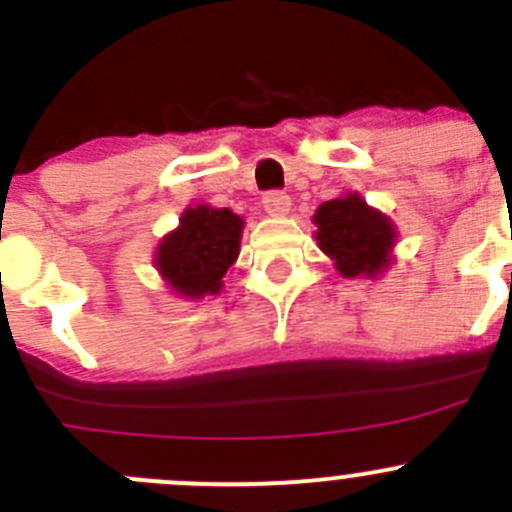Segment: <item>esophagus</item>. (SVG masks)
Returning <instances> with one entry per match:
<instances>
[{"label": "esophagus", "mask_w": 512, "mask_h": 512, "mask_svg": "<svg viewBox=\"0 0 512 512\" xmlns=\"http://www.w3.org/2000/svg\"><path fill=\"white\" fill-rule=\"evenodd\" d=\"M262 205H265L267 213L272 215V218H282V215L289 213V208H292V200H289V195L285 193H267L265 198H262Z\"/></svg>", "instance_id": "1"}]
</instances>
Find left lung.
<instances>
[{
    "instance_id": "obj_1",
    "label": "left lung",
    "mask_w": 512,
    "mask_h": 512,
    "mask_svg": "<svg viewBox=\"0 0 512 512\" xmlns=\"http://www.w3.org/2000/svg\"><path fill=\"white\" fill-rule=\"evenodd\" d=\"M317 245L347 280H376L394 265L396 225L389 215L371 208L359 193L339 195L317 208Z\"/></svg>"
}]
</instances>
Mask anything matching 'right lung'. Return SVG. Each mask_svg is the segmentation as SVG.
<instances>
[{
	"mask_svg": "<svg viewBox=\"0 0 512 512\" xmlns=\"http://www.w3.org/2000/svg\"><path fill=\"white\" fill-rule=\"evenodd\" d=\"M242 227L245 220L230 208L188 205L178 227L160 237L153 260L170 292L193 302L223 292V277L240 255Z\"/></svg>",
	"mask_w": 512,
	"mask_h": 512,
	"instance_id": "1",
	"label": "right lung"
}]
</instances>
